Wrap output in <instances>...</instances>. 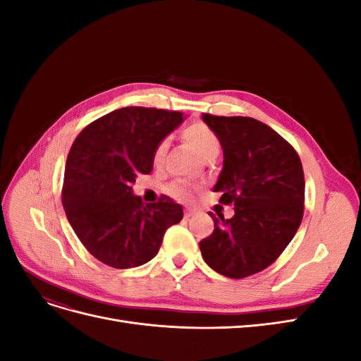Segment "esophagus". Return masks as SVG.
I'll return each instance as SVG.
<instances>
[{"instance_id":"obj_1","label":"esophagus","mask_w":361,"mask_h":361,"mask_svg":"<svg viewBox=\"0 0 361 361\" xmlns=\"http://www.w3.org/2000/svg\"><path fill=\"white\" fill-rule=\"evenodd\" d=\"M194 214H195V211H194V209H190V207H188V209H185V212H183V216L187 218V220H188V218H190V216H192Z\"/></svg>"}]
</instances>
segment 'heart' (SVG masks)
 <instances>
[{"label": "heart", "mask_w": 361, "mask_h": 361, "mask_svg": "<svg viewBox=\"0 0 361 361\" xmlns=\"http://www.w3.org/2000/svg\"><path fill=\"white\" fill-rule=\"evenodd\" d=\"M182 138L187 141V143L194 149L195 154H197L202 159L215 158L221 150V141L218 138L216 133L211 126H207L203 122H194L187 128H183ZM166 149H167L166 141H161V143L155 147L154 157H152L155 166L162 162L164 155H166ZM167 191L171 197L182 202H188L191 199L190 187L180 180L171 183Z\"/></svg>", "instance_id": "heart-1"}]
</instances>
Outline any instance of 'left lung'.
<instances>
[{"instance_id":"obj_1","label":"left lung","mask_w":361,"mask_h":361,"mask_svg":"<svg viewBox=\"0 0 361 361\" xmlns=\"http://www.w3.org/2000/svg\"><path fill=\"white\" fill-rule=\"evenodd\" d=\"M221 141L223 170L214 187L233 204L224 220L211 212L214 232L200 241L204 262L218 274L244 279L264 271L297 233L304 212V173L295 149L251 117L203 114Z\"/></svg>"}]
</instances>
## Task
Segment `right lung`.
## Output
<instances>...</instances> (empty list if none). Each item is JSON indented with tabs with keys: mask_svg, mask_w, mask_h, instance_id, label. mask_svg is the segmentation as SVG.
I'll use <instances>...</instances> for the list:
<instances>
[{
	"mask_svg": "<svg viewBox=\"0 0 361 361\" xmlns=\"http://www.w3.org/2000/svg\"><path fill=\"white\" fill-rule=\"evenodd\" d=\"M182 120L179 111L125 106L94 120L73 141L61 202L73 232L102 264H146L167 228L182 220V206L167 195L145 204L133 194L135 178L154 167L155 147Z\"/></svg>",
	"mask_w": 361,
	"mask_h": 361,
	"instance_id": "obj_1",
	"label": "right lung"
}]
</instances>
